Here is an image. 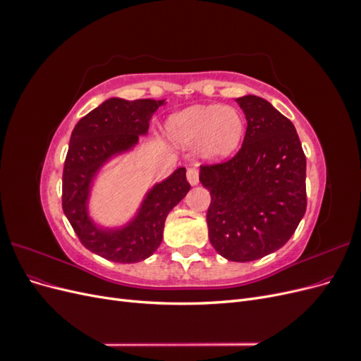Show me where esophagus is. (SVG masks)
I'll list each match as a JSON object with an SVG mask.
<instances>
[{"instance_id":"1","label":"esophagus","mask_w":361,"mask_h":361,"mask_svg":"<svg viewBox=\"0 0 361 361\" xmlns=\"http://www.w3.org/2000/svg\"><path fill=\"white\" fill-rule=\"evenodd\" d=\"M199 178H200V171L199 169H188L187 171V179L191 185H197L199 183Z\"/></svg>"}]
</instances>
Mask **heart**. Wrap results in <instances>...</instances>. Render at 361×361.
I'll list each match as a JSON object with an SVG mask.
<instances>
[{"mask_svg":"<svg viewBox=\"0 0 361 361\" xmlns=\"http://www.w3.org/2000/svg\"><path fill=\"white\" fill-rule=\"evenodd\" d=\"M167 130L176 145H197L203 159L216 161L231 155L241 143L245 118L233 106L197 105L171 116Z\"/></svg>","mask_w":361,"mask_h":361,"instance_id":"heart-1","label":"heart"}]
</instances>
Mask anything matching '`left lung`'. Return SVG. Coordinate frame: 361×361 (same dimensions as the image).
I'll list each match as a JSON object with an SVG mask.
<instances>
[{
	"mask_svg": "<svg viewBox=\"0 0 361 361\" xmlns=\"http://www.w3.org/2000/svg\"><path fill=\"white\" fill-rule=\"evenodd\" d=\"M247 117L243 146L223 162L202 164L211 192L209 241L223 257L250 262L285 245L307 207L305 155L297 130L262 97H238Z\"/></svg>",
	"mask_w": 361,
	"mask_h": 361,
	"instance_id": "obj_1",
	"label": "left lung"
}]
</instances>
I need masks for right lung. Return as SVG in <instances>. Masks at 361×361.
<instances>
[{
	"label": "right lung",
	"instance_id": "1",
	"mask_svg": "<svg viewBox=\"0 0 361 361\" xmlns=\"http://www.w3.org/2000/svg\"><path fill=\"white\" fill-rule=\"evenodd\" d=\"M162 102L108 99L84 116L71 135L63 169L64 215L87 250L118 264H134L155 253L169 212L191 188L185 169H178L150 190L138 216L122 231H101L87 215L85 202L93 174L111 155L133 147L138 135L147 133L149 120Z\"/></svg>",
	"mask_w": 361,
	"mask_h": 361
}]
</instances>
